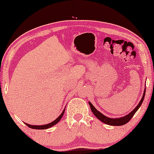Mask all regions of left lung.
Returning a JSON list of instances; mask_svg holds the SVG:
<instances>
[{
  "label": "left lung",
  "instance_id": "8db88e82",
  "mask_svg": "<svg viewBox=\"0 0 154 154\" xmlns=\"http://www.w3.org/2000/svg\"><path fill=\"white\" fill-rule=\"evenodd\" d=\"M145 92H146V88H145L144 90V93H143L142 97V99H141L140 102H139L137 106L135 108H134L133 110L131 111V112L128 113V115L125 116L121 117V118H114V119H112V118L107 117V116H104V114H102V113L100 112L98 110H97V109H95V107H94L93 105L92 104L91 102H88V103H89V105L90 106V109H91L92 112L93 113V114L97 118V119L100 120V121H102V123H106V124H107V125H113V126L123 125H125V124L128 123V122L130 121V119H132L134 113H136V111H137L139 108L141 106L143 101H144Z\"/></svg>",
  "mask_w": 154,
  "mask_h": 154
}]
</instances>
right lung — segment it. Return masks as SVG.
I'll return each mask as SVG.
<instances>
[{"label": "right lung", "mask_w": 154, "mask_h": 154, "mask_svg": "<svg viewBox=\"0 0 154 154\" xmlns=\"http://www.w3.org/2000/svg\"><path fill=\"white\" fill-rule=\"evenodd\" d=\"M65 111V109L63 110L62 113H61L57 119H56L54 121H52V123H50L48 124H46V125H29L28 123H25L26 125L29 127L30 128H32V129H36V130H45V129H48V128L52 127V126L56 125L57 123H59V121H60L61 119H62L63 115H64Z\"/></svg>", "instance_id": "1"}]
</instances>
